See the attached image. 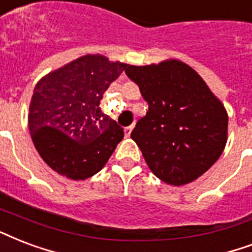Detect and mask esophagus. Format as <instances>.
<instances>
[{"mask_svg":"<svg viewBox=\"0 0 252 252\" xmlns=\"http://www.w3.org/2000/svg\"><path fill=\"white\" fill-rule=\"evenodd\" d=\"M132 129H133V124H132V126H126L124 132H126V137H129V134H130V132H132Z\"/></svg>","mask_w":252,"mask_h":252,"instance_id":"esophagus-1","label":"esophagus"}]
</instances>
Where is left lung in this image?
I'll list each match as a JSON object with an SVG mask.
<instances>
[{
	"mask_svg": "<svg viewBox=\"0 0 252 252\" xmlns=\"http://www.w3.org/2000/svg\"><path fill=\"white\" fill-rule=\"evenodd\" d=\"M126 74L148 101L130 133L153 174L169 185L194 181L214 165L227 141V112L205 80L170 59L126 66Z\"/></svg>",
	"mask_w": 252,
	"mask_h": 252,
	"instance_id": "obj_1",
	"label": "left lung"
}]
</instances>
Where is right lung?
Wrapping results in <instances>:
<instances>
[{"label":"right lung","instance_id":"right-lung-1","mask_svg":"<svg viewBox=\"0 0 252 252\" xmlns=\"http://www.w3.org/2000/svg\"><path fill=\"white\" fill-rule=\"evenodd\" d=\"M126 66L88 54L36 83L29 129L39 156L53 170L78 181L92 177L107 164L124 130L99 105Z\"/></svg>","mask_w":252,"mask_h":252}]
</instances>
